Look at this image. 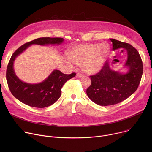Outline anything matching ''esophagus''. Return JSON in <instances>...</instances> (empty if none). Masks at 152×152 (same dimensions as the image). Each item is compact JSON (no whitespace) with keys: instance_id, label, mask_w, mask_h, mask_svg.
<instances>
[{"instance_id":"1","label":"esophagus","mask_w":152,"mask_h":152,"mask_svg":"<svg viewBox=\"0 0 152 152\" xmlns=\"http://www.w3.org/2000/svg\"><path fill=\"white\" fill-rule=\"evenodd\" d=\"M83 76V75H82V74H81V73H78L76 74V76H77V77H82Z\"/></svg>"}]
</instances>
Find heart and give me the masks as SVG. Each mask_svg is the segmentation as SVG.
Instances as JSON below:
<instances>
[{"label": "heart", "mask_w": 152, "mask_h": 152, "mask_svg": "<svg viewBox=\"0 0 152 152\" xmlns=\"http://www.w3.org/2000/svg\"><path fill=\"white\" fill-rule=\"evenodd\" d=\"M109 52L110 47L106 43L82 44L72 48L66 60L70 66L81 65L84 72L95 73L102 68Z\"/></svg>", "instance_id": "obj_1"}]
</instances>
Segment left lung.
<instances>
[{
	"mask_svg": "<svg viewBox=\"0 0 152 152\" xmlns=\"http://www.w3.org/2000/svg\"><path fill=\"white\" fill-rule=\"evenodd\" d=\"M110 40L113 50L120 48L126 50L127 59L124 66L129 67V71L126 74L113 71L106 62L98 73L90 76L91 84L86 89V94L100 106L115 104L127 99L137 90L142 75V62L137 50L128 43Z\"/></svg>",
	"mask_w": 152,
	"mask_h": 152,
	"instance_id": "1",
	"label": "left lung"
}]
</instances>
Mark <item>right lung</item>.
<instances>
[{
    "mask_svg": "<svg viewBox=\"0 0 152 152\" xmlns=\"http://www.w3.org/2000/svg\"><path fill=\"white\" fill-rule=\"evenodd\" d=\"M63 41L62 38H39L25 43L14 52L8 64L6 77L9 89L17 99L27 105L39 108L50 106L59 99L63 85L76 76L75 73L66 75L55 70L43 82L31 84L17 77L14 73L13 64L15 58L31 45H60Z\"/></svg>",
    "mask_w": 152,
    "mask_h": 152,
    "instance_id": "obj_1",
    "label": "right lung"
}]
</instances>
